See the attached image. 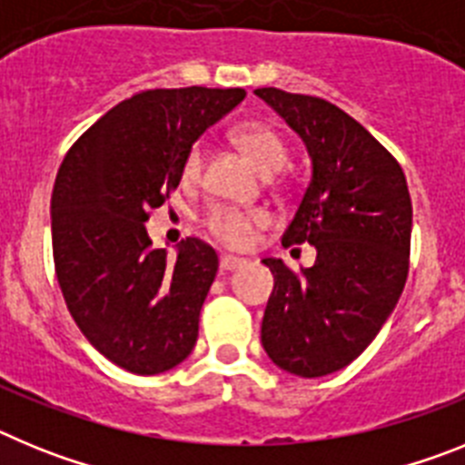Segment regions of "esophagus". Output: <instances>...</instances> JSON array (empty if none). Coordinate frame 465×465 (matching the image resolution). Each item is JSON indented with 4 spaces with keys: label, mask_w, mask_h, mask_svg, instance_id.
Here are the masks:
<instances>
[{
    "label": "esophagus",
    "mask_w": 465,
    "mask_h": 465,
    "mask_svg": "<svg viewBox=\"0 0 465 465\" xmlns=\"http://www.w3.org/2000/svg\"><path fill=\"white\" fill-rule=\"evenodd\" d=\"M219 265H221V270L230 272V270L242 268V265H244V261H242V258H235V256H228V253H223V256L219 258Z\"/></svg>",
    "instance_id": "obj_1"
}]
</instances>
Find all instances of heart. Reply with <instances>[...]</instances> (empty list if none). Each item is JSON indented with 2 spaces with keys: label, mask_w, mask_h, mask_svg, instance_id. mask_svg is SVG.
Masks as SVG:
<instances>
[{
  "label": "heart",
  "mask_w": 465,
  "mask_h": 465,
  "mask_svg": "<svg viewBox=\"0 0 465 465\" xmlns=\"http://www.w3.org/2000/svg\"><path fill=\"white\" fill-rule=\"evenodd\" d=\"M235 142L262 172H279L289 160V146L272 125L262 121H244L235 127ZM203 172V146L193 143L183 155L182 174L186 182H195ZM270 223V213L261 207H235L212 204L203 216V228L219 244L230 249H246L256 240L258 228Z\"/></svg>",
  "instance_id": "obj_1"
}]
</instances>
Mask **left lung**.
Returning <instances> with one entry per match:
<instances>
[{
  "label": "left lung",
  "mask_w": 465,
  "mask_h": 465,
  "mask_svg": "<svg viewBox=\"0 0 465 465\" xmlns=\"http://www.w3.org/2000/svg\"><path fill=\"white\" fill-rule=\"evenodd\" d=\"M302 137L314 174L283 246L314 244L298 272L265 258L274 291L261 342L286 372L323 377L349 365L375 340L410 270L412 200L402 167L359 121L312 94L258 88Z\"/></svg>",
  "instance_id": "1"
}]
</instances>
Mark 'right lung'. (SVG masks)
I'll return each mask as SVG.
<instances>
[{
	"label": "right lung",
	"instance_id": "1",
	"mask_svg": "<svg viewBox=\"0 0 465 465\" xmlns=\"http://www.w3.org/2000/svg\"><path fill=\"white\" fill-rule=\"evenodd\" d=\"M246 97L242 88H155L123 100L64 155L51 197L53 261L88 342L134 375L193 351L219 256L197 237L176 261L151 249L143 221L182 182L183 155Z\"/></svg>",
	"mask_w": 465,
	"mask_h": 465
}]
</instances>
